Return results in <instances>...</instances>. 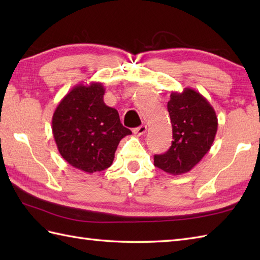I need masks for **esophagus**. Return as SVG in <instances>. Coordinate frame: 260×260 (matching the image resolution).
Here are the masks:
<instances>
[{
  "mask_svg": "<svg viewBox=\"0 0 260 260\" xmlns=\"http://www.w3.org/2000/svg\"><path fill=\"white\" fill-rule=\"evenodd\" d=\"M147 131V126L146 125H141L139 127H136V128L133 129V133L136 134V135H143L145 134Z\"/></svg>",
  "mask_w": 260,
  "mask_h": 260,
  "instance_id": "obj_1",
  "label": "esophagus"
}]
</instances>
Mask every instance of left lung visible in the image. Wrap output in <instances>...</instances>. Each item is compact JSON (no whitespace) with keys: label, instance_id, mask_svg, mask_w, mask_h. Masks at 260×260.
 <instances>
[{"label":"left lung","instance_id":"obj_1","mask_svg":"<svg viewBox=\"0 0 260 260\" xmlns=\"http://www.w3.org/2000/svg\"><path fill=\"white\" fill-rule=\"evenodd\" d=\"M168 103L173 141L169 151L154 155V165L172 175L189 172L211 148L218 129L213 107L200 92L173 91Z\"/></svg>","mask_w":260,"mask_h":260}]
</instances>
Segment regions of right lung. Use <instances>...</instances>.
Listing matches in <instances>:
<instances>
[{"instance_id":"add662e5","label":"right lung","mask_w":260,"mask_h":260,"mask_svg":"<svg viewBox=\"0 0 260 260\" xmlns=\"http://www.w3.org/2000/svg\"><path fill=\"white\" fill-rule=\"evenodd\" d=\"M101 82L75 86L52 116V133L59 153L71 167L87 173L112 165L120 140L132 132L118 112L104 103Z\"/></svg>"}]
</instances>
